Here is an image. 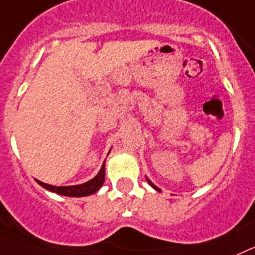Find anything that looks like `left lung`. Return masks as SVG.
Instances as JSON below:
<instances>
[{
	"label": "left lung",
	"mask_w": 255,
	"mask_h": 255,
	"mask_svg": "<svg viewBox=\"0 0 255 255\" xmlns=\"http://www.w3.org/2000/svg\"><path fill=\"white\" fill-rule=\"evenodd\" d=\"M147 182H149V183H150V186H151V187H154V189L156 190V191H159V192H160V189H159V187H156V186H155L154 183L151 182V181H150V180H147Z\"/></svg>",
	"instance_id": "obj_1"
}]
</instances>
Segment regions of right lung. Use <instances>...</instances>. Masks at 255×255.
I'll use <instances>...</instances> for the list:
<instances>
[{
    "mask_svg": "<svg viewBox=\"0 0 255 255\" xmlns=\"http://www.w3.org/2000/svg\"><path fill=\"white\" fill-rule=\"evenodd\" d=\"M105 163V161H104ZM104 180H105V167H101L100 172L97 173L96 177H94L92 180L88 182L83 183V185H77V186H52L43 183L41 181H37L42 187H45L46 190H50L56 194L64 195V196H75V198H81V196H87V195L94 194L97 190L100 189L103 186Z\"/></svg>",
    "mask_w": 255,
    "mask_h": 255,
    "instance_id": "add662e5",
    "label": "right lung"
}]
</instances>
